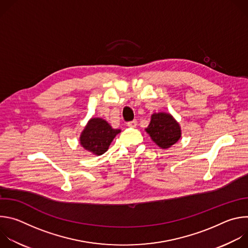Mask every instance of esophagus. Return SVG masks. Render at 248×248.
I'll return each mask as SVG.
<instances>
[{"instance_id": "34e87169", "label": "esophagus", "mask_w": 248, "mask_h": 248, "mask_svg": "<svg viewBox=\"0 0 248 248\" xmlns=\"http://www.w3.org/2000/svg\"><path fill=\"white\" fill-rule=\"evenodd\" d=\"M136 125H137V121H136V120L127 123V126H128V127H135Z\"/></svg>"}]
</instances>
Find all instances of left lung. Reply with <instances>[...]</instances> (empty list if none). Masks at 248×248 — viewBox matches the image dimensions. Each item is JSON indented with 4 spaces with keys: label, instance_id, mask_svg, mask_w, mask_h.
<instances>
[{
    "label": "left lung",
    "instance_id": "obj_1",
    "mask_svg": "<svg viewBox=\"0 0 248 248\" xmlns=\"http://www.w3.org/2000/svg\"><path fill=\"white\" fill-rule=\"evenodd\" d=\"M145 131L152 141L162 149H168L182 137V127L169 113H154Z\"/></svg>",
    "mask_w": 248,
    "mask_h": 248
}]
</instances>
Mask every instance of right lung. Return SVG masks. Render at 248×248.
<instances>
[{
	"label": "right lung",
	"instance_id": "add662e5",
	"mask_svg": "<svg viewBox=\"0 0 248 248\" xmlns=\"http://www.w3.org/2000/svg\"><path fill=\"white\" fill-rule=\"evenodd\" d=\"M121 129L113 128L102 118H91L80 133V145L89 153L100 156L109 149L112 141Z\"/></svg>",
	"mask_w": 248,
	"mask_h": 248
}]
</instances>
